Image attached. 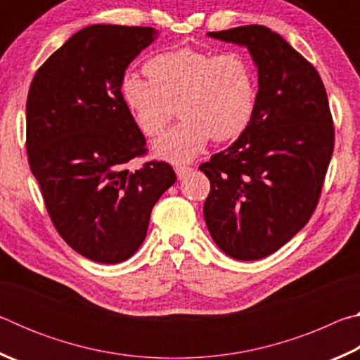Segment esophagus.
I'll use <instances>...</instances> for the list:
<instances>
[{"label":"esophagus","instance_id":"esophagus-1","mask_svg":"<svg viewBox=\"0 0 360 360\" xmlns=\"http://www.w3.org/2000/svg\"><path fill=\"white\" fill-rule=\"evenodd\" d=\"M174 172L178 174V178L182 179L186 178V176L192 172V167H187V165H176L174 167Z\"/></svg>","mask_w":360,"mask_h":360}]
</instances>
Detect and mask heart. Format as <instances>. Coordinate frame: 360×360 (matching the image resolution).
<instances>
[{"label": "heart", "mask_w": 360, "mask_h": 360, "mask_svg": "<svg viewBox=\"0 0 360 360\" xmlns=\"http://www.w3.org/2000/svg\"><path fill=\"white\" fill-rule=\"evenodd\" d=\"M143 77L125 72L120 98L144 135L155 136L173 119L181 122L154 143V152L173 163H186L211 138L229 141L251 124L257 105V81L251 63L238 53L214 56L179 49L150 58Z\"/></svg>", "instance_id": "1"}]
</instances>
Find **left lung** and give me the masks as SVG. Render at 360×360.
Returning a JSON list of instances; mask_svg holds the SVG:
<instances>
[{"mask_svg":"<svg viewBox=\"0 0 360 360\" xmlns=\"http://www.w3.org/2000/svg\"><path fill=\"white\" fill-rule=\"evenodd\" d=\"M246 47L257 68V105L236 141L200 165L211 182L203 216L236 260L276 252L309 221L333 154V122L314 66L262 25L211 32Z\"/></svg>","mask_w":360,"mask_h":360,"instance_id":"8db88e82","label":"left lung"}]
</instances>
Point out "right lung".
<instances>
[{
    "instance_id": "right-lung-1",
    "label": "right lung",
    "mask_w": 360,
    "mask_h": 360,
    "mask_svg": "<svg viewBox=\"0 0 360 360\" xmlns=\"http://www.w3.org/2000/svg\"><path fill=\"white\" fill-rule=\"evenodd\" d=\"M157 36L150 27H85L30 85V168L62 238L100 264H119L138 251L152 208L176 182L165 162L136 172L125 167L144 154L146 139L122 103L120 79Z\"/></svg>"
}]
</instances>
